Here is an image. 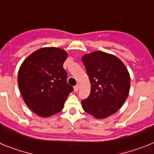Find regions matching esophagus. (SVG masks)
I'll list each match as a JSON object with an SVG mask.
<instances>
[{
    "mask_svg": "<svg viewBox=\"0 0 154 154\" xmlns=\"http://www.w3.org/2000/svg\"><path fill=\"white\" fill-rule=\"evenodd\" d=\"M79 88H80V85H76L74 87L75 92H78L79 89Z\"/></svg>",
    "mask_w": 154,
    "mask_h": 154,
    "instance_id": "34e87169",
    "label": "esophagus"
}]
</instances>
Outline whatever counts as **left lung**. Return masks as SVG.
I'll list each match as a JSON object with an SVG mask.
<instances>
[{"mask_svg": "<svg viewBox=\"0 0 154 154\" xmlns=\"http://www.w3.org/2000/svg\"><path fill=\"white\" fill-rule=\"evenodd\" d=\"M91 84L89 96L82 101L85 112L98 119L112 116L127 99L130 75L118 57L95 51L82 57Z\"/></svg>", "mask_w": 154, "mask_h": 154, "instance_id": "1", "label": "left lung"}]
</instances>
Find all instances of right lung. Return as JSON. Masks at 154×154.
Segmentation results:
<instances>
[{
	"label": "right lung",
	"instance_id": "obj_1",
	"mask_svg": "<svg viewBox=\"0 0 154 154\" xmlns=\"http://www.w3.org/2000/svg\"><path fill=\"white\" fill-rule=\"evenodd\" d=\"M67 57V51L60 48H42L27 57L19 68L17 82L24 102L41 117L60 112L73 91L63 68Z\"/></svg>",
	"mask_w": 154,
	"mask_h": 154
}]
</instances>
